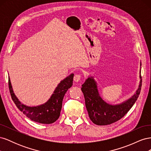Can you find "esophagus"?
<instances>
[{
    "mask_svg": "<svg viewBox=\"0 0 151 151\" xmlns=\"http://www.w3.org/2000/svg\"><path fill=\"white\" fill-rule=\"evenodd\" d=\"M81 78V75L78 74H75V76L74 77V81H76L77 83V82H79L80 81Z\"/></svg>",
    "mask_w": 151,
    "mask_h": 151,
    "instance_id": "esophagus-1",
    "label": "esophagus"
}]
</instances>
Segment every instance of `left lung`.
<instances>
[{"instance_id":"left-lung-1","label":"left lung","mask_w":151,"mask_h":151,"mask_svg":"<svg viewBox=\"0 0 151 151\" xmlns=\"http://www.w3.org/2000/svg\"><path fill=\"white\" fill-rule=\"evenodd\" d=\"M141 65V64H140ZM136 93L122 104L111 105L104 101L99 94L97 84L93 77H89L82 85L85 104L91 120L98 125H107L115 123L124 116L137 99L140 93L142 77Z\"/></svg>"}]
</instances>
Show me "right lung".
<instances>
[{
	"mask_svg": "<svg viewBox=\"0 0 151 151\" xmlns=\"http://www.w3.org/2000/svg\"><path fill=\"white\" fill-rule=\"evenodd\" d=\"M74 74H72L62 81L58 85L48 101L38 106L29 107L21 103L13 92L11 81L9 78V89L13 102L21 111L29 119L43 124H50L60 116L62 101L67 90L72 86Z\"/></svg>",
	"mask_w": 151,
	"mask_h": 151,
	"instance_id": "add662e5",
	"label": "right lung"
}]
</instances>
